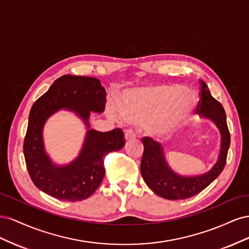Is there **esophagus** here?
<instances>
[{
  "instance_id": "obj_1",
  "label": "esophagus",
  "mask_w": 249,
  "mask_h": 249,
  "mask_svg": "<svg viewBox=\"0 0 249 249\" xmlns=\"http://www.w3.org/2000/svg\"><path fill=\"white\" fill-rule=\"evenodd\" d=\"M124 138L125 140H132L136 138V133H135L133 130H126L124 133Z\"/></svg>"
}]
</instances>
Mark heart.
Here are the masks:
<instances>
[{
  "label": "heart",
  "instance_id": "obj_1",
  "mask_svg": "<svg viewBox=\"0 0 249 249\" xmlns=\"http://www.w3.org/2000/svg\"><path fill=\"white\" fill-rule=\"evenodd\" d=\"M196 106V95L182 85H161L126 91L118 106L120 115L136 124H148L154 133H168L184 124Z\"/></svg>",
  "mask_w": 249,
  "mask_h": 249
}]
</instances>
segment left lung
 Here are the masks:
<instances>
[{"label":"left lung","instance_id":"left-lung-1","mask_svg":"<svg viewBox=\"0 0 249 249\" xmlns=\"http://www.w3.org/2000/svg\"><path fill=\"white\" fill-rule=\"evenodd\" d=\"M200 101L196 112L213 122L221 135L220 153L217 162L208 172L199 176L185 177L173 171L165 160L164 150L159 142L143 137L144 150L140 165L141 176L146 185L159 196L170 199H186L201 192L222 172L227 163L231 135L227 124V115L222 105L211 95L208 85L200 80Z\"/></svg>","mask_w":249,"mask_h":249}]
</instances>
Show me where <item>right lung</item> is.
Returning a JSON list of instances; mask_svg holds the SVG:
<instances>
[{"mask_svg":"<svg viewBox=\"0 0 249 249\" xmlns=\"http://www.w3.org/2000/svg\"><path fill=\"white\" fill-rule=\"evenodd\" d=\"M106 105V90L101 81L91 77L66 76L57 79L37 100L29 114L24 141V155L29 176L34 185L64 201L88 198L105 177L104 158L124 146L122 129L99 132L89 129L90 112L102 113ZM60 108L74 111L89 130L79 156L67 165L53 163L44 149L42 133L46 120Z\"/></svg>","mask_w":249,"mask_h":249,"instance_id":"add662e5","label":"right lung"}]
</instances>
